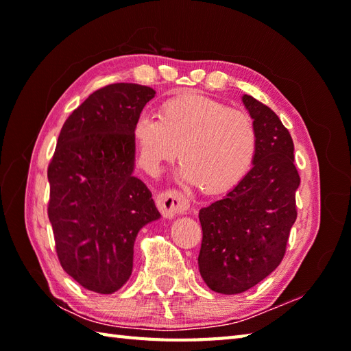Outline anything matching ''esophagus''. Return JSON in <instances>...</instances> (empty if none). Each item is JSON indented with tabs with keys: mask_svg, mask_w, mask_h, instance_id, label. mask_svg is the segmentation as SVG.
Here are the masks:
<instances>
[{
	"mask_svg": "<svg viewBox=\"0 0 351 351\" xmlns=\"http://www.w3.org/2000/svg\"><path fill=\"white\" fill-rule=\"evenodd\" d=\"M155 202H156V206H158V210L166 219H173L176 215L187 214L190 208L189 200L178 191L160 193V195L156 196Z\"/></svg>",
	"mask_w": 351,
	"mask_h": 351,
	"instance_id": "esophagus-1",
	"label": "esophagus"
}]
</instances>
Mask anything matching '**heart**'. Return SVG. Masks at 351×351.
Returning a JSON list of instances; mask_svg holds the SVG:
<instances>
[{
    "instance_id": "b5f03b06",
    "label": "heart",
    "mask_w": 351,
    "mask_h": 351,
    "mask_svg": "<svg viewBox=\"0 0 351 351\" xmlns=\"http://www.w3.org/2000/svg\"><path fill=\"white\" fill-rule=\"evenodd\" d=\"M131 138L138 164L151 173L180 152L181 178L197 182L208 195L235 189L250 171L258 149L247 113L196 92L162 102L156 116L138 114Z\"/></svg>"
}]
</instances>
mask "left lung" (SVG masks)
<instances>
[{"instance_id":"1","label":"left lung","mask_w":351,"mask_h":351,"mask_svg":"<svg viewBox=\"0 0 351 351\" xmlns=\"http://www.w3.org/2000/svg\"><path fill=\"white\" fill-rule=\"evenodd\" d=\"M241 101L258 134L255 161L235 189L199 211V271L220 294L244 293L274 271L297 219L300 176L291 134L263 102L250 95Z\"/></svg>"}]
</instances>
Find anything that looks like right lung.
<instances>
[{
    "instance_id": "obj_1",
    "label": "right lung",
    "mask_w": 351,
    "mask_h": 351,
    "mask_svg": "<svg viewBox=\"0 0 351 351\" xmlns=\"http://www.w3.org/2000/svg\"><path fill=\"white\" fill-rule=\"evenodd\" d=\"M154 96V88L132 83L93 92L64 122L48 167V217L58 259L95 293L125 285L137 234L161 217L151 190L132 175V123Z\"/></svg>"
}]
</instances>
